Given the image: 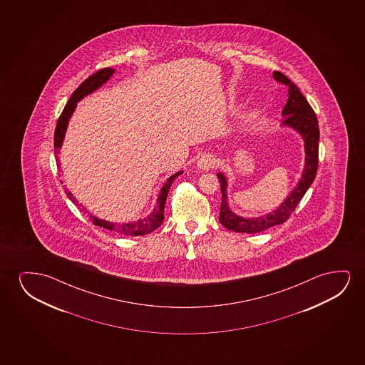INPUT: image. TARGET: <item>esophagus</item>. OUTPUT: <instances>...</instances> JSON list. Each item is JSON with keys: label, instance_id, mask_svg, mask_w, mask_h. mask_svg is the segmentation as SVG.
Segmentation results:
<instances>
[{"label": "esophagus", "instance_id": "34e87169", "mask_svg": "<svg viewBox=\"0 0 365 365\" xmlns=\"http://www.w3.org/2000/svg\"><path fill=\"white\" fill-rule=\"evenodd\" d=\"M218 160L213 155H203L197 162V167L200 170H208L215 168Z\"/></svg>", "mask_w": 365, "mask_h": 365}]
</instances>
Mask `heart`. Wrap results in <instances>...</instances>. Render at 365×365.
Here are the masks:
<instances>
[{
	"mask_svg": "<svg viewBox=\"0 0 365 365\" xmlns=\"http://www.w3.org/2000/svg\"><path fill=\"white\" fill-rule=\"evenodd\" d=\"M257 115H258V110H255V113L250 115V118H252V117H257Z\"/></svg>",
	"mask_w": 365,
	"mask_h": 365,
	"instance_id": "obj_1",
	"label": "heart"
}]
</instances>
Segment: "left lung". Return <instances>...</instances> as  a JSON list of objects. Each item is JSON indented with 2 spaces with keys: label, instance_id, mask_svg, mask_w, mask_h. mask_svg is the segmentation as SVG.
<instances>
[{
  "label": "left lung",
  "instance_id": "obj_1",
  "mask_svg": "<svg viewBox=\"0 0 365 365\" xmlns=\"http://www.w3.org/2000/svg\"><path fill=\"white\" fill-rule=\"evenodd\" d=\"M273 77L277 82L287 86L288 101L285 103L282 115L283 125H288L299 132L304 140L305 165L303 175L294 190L285 198L284 202L277 210L262 217L245 218L235 215L230 210L227 200V180L223 173H218L220 190H222V205H220V222L227 230H235L238 233H259L277 225H283L294 212L305 192L314 180L318 170V155H319V125L315 112L299 88L279 71H274Z\"/></svg>",
  "mask_w": 365,
  "mask_h": 365
}]
</instances>
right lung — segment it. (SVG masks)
<instances>
[{
  "instance_id": "add662e5",
  "label": "right lung",
  "mask_w": 365,
  "mask_h": 365,
  "mask_svg": "<svg viewBox=\"0 0 365 365\" xmlns=\"http://www.w3.org/2000/svg\"><path fill=\"white\" fill-rule=\"evenodd\" d=\"M113 73H115V70L110 68V67L97 71L96 73L90 76L87 80L83 81V82L77 87V90L72 93L70 101H68L67 105L65 106V108H63L62 113H61L60 118L57 120V125H56V153H58V150H60L61 147H62V142H63V138H65L67 125H68L71 115L73 113V110H76L77 102L82 100L85 96L90 95L93 91L100 88L101 86L110 80V76L113 75ZM57 167H60L58 160H57ZM182 173H183V170L177 172L175 175H170V178L167 180L165 185L160 188V197H158V200H157V205H155V210H153V212H152L150 215L143 218V220H135V222H130V223H112V222H108V220H100V218H97L95 215H88L91 222H92L93 225L102 227V228H106V230H112V232H115V233H118V235H132V237H135V235H148L150 232L157 230V228L163 223V220H165V200H167V195H168V192H170V185H172L173 180H175L178 175H182ZM66 192H67V190H66ZM67 197H68L73 203L81 207L80 203H77V200H76L75 197L72 195L71 192H67ZM83 210L86 212L85 208H83ZM86 213H87V212H86Z\"/></svg>"
}]
</instances>
